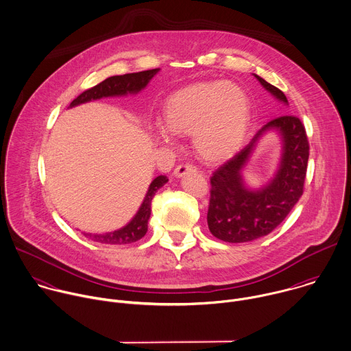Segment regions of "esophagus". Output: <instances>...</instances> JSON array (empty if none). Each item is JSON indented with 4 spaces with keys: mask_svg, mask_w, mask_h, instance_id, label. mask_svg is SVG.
<instances>
[{
    "mask_svg": "<svg viewBox=\"0 0 351 351\" xmlns=\"http://www.w3.org/2000/svg\"><path fill=\"white\" fill-rule=\"evenodd\" d=\"M194 172H197L195 167L189 165V164H184V165H178V167L175 168L173 176H175V178H183V176H186L187 173H194Z\"/></svg>",
    "mask_w": 351,
    "mask_h": 351,
    "instance_id": "obj_1",
    "label": "esophagus"
}]
</instances>
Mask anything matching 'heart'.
<instances>
[{
  "mask_svg": "<svg viewBox=\"0 0 351 351\" xmlns=\"http://www.w3.org/2000/svg\"><path fill=\"white\" fill-rule=\"evenodd\" d=\"M162 124L154 138L171 145L173 135H191L195 156L208 164L231 158L243 146L252 124L247 93L227 80H204L171 93L162 102Z\"/></svg>",
  "mask_w": 351,
  "mask_h": 351,
  "instance_id": "1",
  "label": "heart"
}]
</instances>
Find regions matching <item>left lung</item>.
<instances>
[{
  "mask_svg": "<svg viewBox=\"0 0 351 351\" xmlns=\"http://www.w3.org/2000/svg\"><path fill=\"white\" fill-rule=\"evenodd\" d=\"M261 86L279 102L289 105L282 90L253 73ZM268 132H276L282 143L274 178L252 189L243 178L258 142ZM309 160V142L301 120L291 114L267 123L230 161L212 176L208 227L213 237L228 243H243L272 232L291 212L304 193Z\"/></svg>",
  "mask_w": 351,
  "mask_h": 351,
  "instance_id": "left-lung-1",
  "label": "left lung"
}]
</instances>
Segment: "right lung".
I'll list each match as a JSON object with an SVG mask.
<instances>
[{"label": "right lung", "instance_id": "obj_1", "mask_svg": "<svg viewBox=\"0 0 351 351\" xmlns=\"http://www.w3.org/2000/svg\"><path fill=\"white\" fill-rule=\"evenodd\" d=\"M158 71L160 68L135 72V73L110 76L104 82H101L99 84L83 91L79 97H76L71 102L69 108H73L90 101L101 99V98L125 97L128 94H132V95L138 94L149 84V82L154 77V75L158 73ZM167 182H168V178L165 175H160L150 183L138 212L124 227L112 232H105V234H91V232H82V234L94 242L105 243V245H128L142 239L147 232V223L152 213V199L156 195V193Z\"/></svg>", "mask_w": 351, "mask_h": 351}]
</instances>
